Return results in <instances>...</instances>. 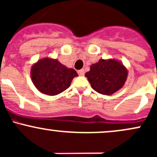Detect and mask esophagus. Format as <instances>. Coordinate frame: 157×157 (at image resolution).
Returning <instances> with one entry per match:
<instances>
[{
    "instance_id": "obj_1",
    "label": "esophagus",
    "mask_w": 157,
    "mask_h": 157,
    "mask_svg": "<svg viewBox=\"0 0 157 157\" xmlns=\"http://www.w3.org/2000/svg\"><path fill=\"white\" fill-rule=\"evenodd\" d=\"M77 73H78V75L80 76H83L84 74H85V71H84L83 69H81V70H79L78 71H77Z\"/></svg>"
}]
</instances>
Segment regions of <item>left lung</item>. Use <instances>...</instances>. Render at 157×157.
<instances>
[{"label":"left lung","mask_w":157,"mask_h":157,"mask_svg":"<svg viewBox=\"0 0 157 157\" xmlns=\"http://www.w3.org/2000/svg\"><path fill=\"white\" fill-rule=\"evenodd\" d=\"M128 71L121 61L101 59L85 74L91 87L100 94L110 95L119 90L126 82Z\"/></svg>","instance_id":"1"}]
</instances>
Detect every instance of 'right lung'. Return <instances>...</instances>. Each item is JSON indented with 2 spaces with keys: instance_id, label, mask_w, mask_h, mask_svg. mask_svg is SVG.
<instances>
[{
  "instance_id": "right-lung-1",
  "label": "right lung",
  "mask_w": 157,
  "mask_h": 157,
  "mask_svg": "<svg viewBox=\"0 0 157 157\" xmlns=\"http://www.w3.org/2000/svg\"><path fill=\"white\" fill-rule=\"evenodd\" d=\"M30 76L39 92L53 96L66 90L78 75L75 69L67 68L57 59L44 57L31 66Z\"/></svg>"
}]
</instances>
